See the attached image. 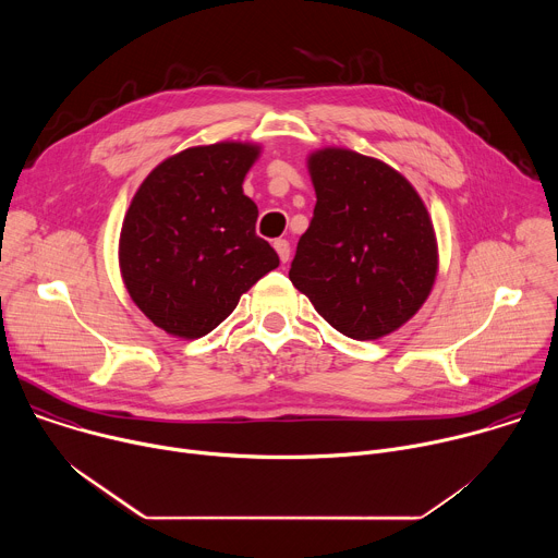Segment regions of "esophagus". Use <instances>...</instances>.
<instances>
[{"label":"esophagus","instance_id":"1","mask_svg":"<svg viewBox=\"0 0 558 558\" xmlns=\"http://www.w3.org/2000/svg\"><path fill=\"white\" fill-rule=\"evenodd\" d=\"M274 250L278 252L280 263H287V260H289V256H291V247H289V243H287V241H276V243H274Z\"/></svg>","mask_w":558,"mask_h":558}]
</instances>
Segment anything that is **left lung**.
Wrapping results in <instances>:
<instances>
[{"mask_svg": "<svg viewBox=\"0 0 558 558\" xmlns=\"http://www.w3.org/2000/svg\"><path fill=\"white\" fill-rule=\"evenodd\" d=\"M315 209L289 280L347 338L379 340L428 300L439 247L411 181L379 158L347 147L306 156Z\"/></svg>", "mask_w": 558, "mask_h": 558, "instance_id": "8db88e82", "label": "left lung"}]
</instances>
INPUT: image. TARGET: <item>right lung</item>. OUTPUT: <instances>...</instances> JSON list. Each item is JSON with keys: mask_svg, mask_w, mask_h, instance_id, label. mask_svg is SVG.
I'll list each match as a JSON object with an SVG mask.
<instances>
[{"mask_svg": "<svg viewBox=\"0 0 558 558\" xmlns=\"http://www.w3.org/2000/svg\"><path fill=\"white\" fill-rule=\"evenodd\" d=\"M263 147L220 141L168 156L138 185L119 235V269L154 327L183 340L214 331L280 260L256 235L243 183Z\"/></svg>", "mask_w": 558, "mask_h": 558, "instance_id": "right-lung-1", "label": "right lung"}]
</instances>
